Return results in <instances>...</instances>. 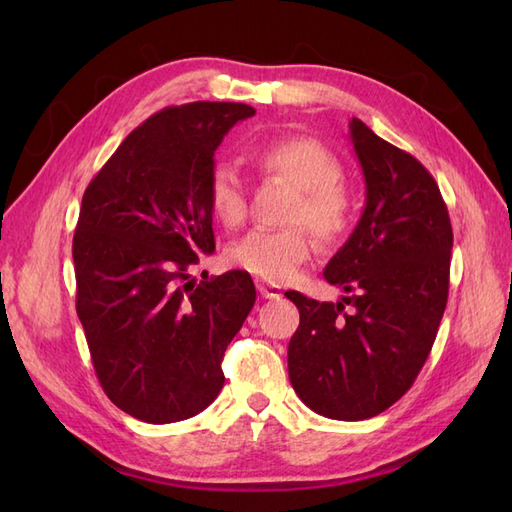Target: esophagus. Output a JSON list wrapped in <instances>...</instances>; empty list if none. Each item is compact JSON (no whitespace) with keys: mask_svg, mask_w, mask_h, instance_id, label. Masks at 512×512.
I'll return each mask as SVG.
<instances>
[{"mask_svg":"<svg viewBox=\"0 0 512 512\" xmlns=\"http://www.w3.org/2000/svg\"><path fill=\"white\" fill-rule=\"evenodd\" d=\"M256 288H258L262 299H280L282 294H284L280 286H277V284H269V282H258Z\"/></svg>","mask_w":512,"mask_h":512,"instance_id":"34e87169","label":"esophagus"}]
</instances>
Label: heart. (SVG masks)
<instances>
[{"mask_svg": "<svg viewBox=\"0 0 512 512\" xmlns=\"http://www.w3.org/2000/svg\"><path fill=\"white\" fill-rule=\"evenodd\" d=\"M252 162L265 175L282 179L297 190L286 215L288 224H305L324 243L344 237L352 222V198L342 181L344 168L329 147L307 136L277 138L256 147ZM207 200L222 224L243 222L247 213L245 183L235 166H213ZM312 254L314 241L303 228H256L232 245L228 258L232 265L260 280L288 282Z\"/></svg>", "mask_w": 512, "mask_h": 512, "instance_id": "heart-1", "label": "heart"}]
</instances>
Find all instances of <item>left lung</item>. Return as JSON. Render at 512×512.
Returning <instances> with one entry per match:
<instances>
[{"mask_svg":"<svg viewBox=\"0 0 512 512\" xmlns=\"http://www.w3.org/2000/svg\"><path fill=\"white\" fill-rule=\"evenodd\" d=\"M348 128L365 207L324 267V280L348 297L320 303L286 292L301 316L288 344V376L309 410L363 421L410 389L436 342L453 228L438 183L421 162L361 119L352 117Z\"/></svg>","mask_w":512,"mask_h":512,"instance_id":"8db88e82","label":"left lung"}]
</instances>
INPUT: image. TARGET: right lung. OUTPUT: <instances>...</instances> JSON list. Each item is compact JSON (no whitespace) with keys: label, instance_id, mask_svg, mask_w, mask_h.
Instances as JSON below:
<instances>
[{"label":"right lung","instance_id":"right-lung-1","mask_svg":"<svg viewBox=\"0 0 512 512\" xmlns=\"http://www.w3.org/2000/svg\"><path fill=\"white\" fill-rule=\"evenodd\" d=\"M239 102L168 106L126 136L83 194L72 241L76 314L104 393L138 421L203 412L224 386L222 359L252 312L250 273L196 282L215 252L209 175Z\"/></svg>","mask_w":512,"mask_h":512}]
</instances>
